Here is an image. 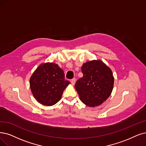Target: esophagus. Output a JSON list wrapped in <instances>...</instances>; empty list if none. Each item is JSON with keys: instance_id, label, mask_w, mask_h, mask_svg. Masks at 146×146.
I'll return each instance as SVG.
<instances>
[{"instance_id": "1", "label": "esophagus", "mask_w": 146, "mask_h": 146, "mask_svg": "<svg viewBox=\"0 0 146 146\" xmlns=\"http://www.w3.org/2000/svg\"><path fill=\"white\" fill-rule=\"evenodd\" d=\"M75 82H76V79H75V78H73V79H72V80H71V84H72V85H74L75 83Z\"/></svg>"}]
</instances>
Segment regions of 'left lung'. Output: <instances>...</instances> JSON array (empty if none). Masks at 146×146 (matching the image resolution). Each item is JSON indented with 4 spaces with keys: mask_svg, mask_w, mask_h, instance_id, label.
I'll use <instances>...</instances> for the list:
<instances>
[{
    "mask_svg": "<svg viewBox=\"0 0 146 146\" xmlns=\"http://www.w3.org/2000/svg\"><path fill=\"white\" fill-rule=\"evenodd\" d=\"M83 77L75 84L80 100L87 106H100L111 94L114 77L111 69L101 60L84 63L81 66Z\"/></svg>",
    "mask_w": 146,
    "mask_h": 146,
    "instance_id": "8db88e82",
    "label": "left lung"
}]
</instances>
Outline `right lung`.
<instances>
[{"label":"right lung","mask_w":146,"mask_h":146,"mask_svg":"<svg viewBox=\"0 0 146 146\" xmlns=\"http://www.w3.org/2000/svg\"><path fill=\"white\" fill-rule=\"evenodd\" d=\"M70 82L65 79L63 70L53 62L41 63L30 78L33 96L40 104L52 106L59 102Z\"/></svg>","instance_id":"1"}]
</instances>
